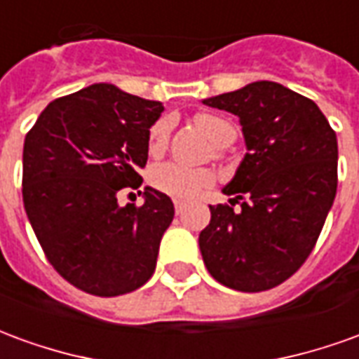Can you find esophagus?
Masks as SVG:
<instances>
[{
    "mask_svg": "<svg viewBox=\"0 0 359 359\" xmlns=\"http://www.w3.org/2000/svg\"><path fill=\"white\" fill-rule=\"evenodd\" d=\"M184 208H187V203L180 202V200H175V211H177V215H180L184 211Z\"/></svg>",
    "mask_w": 359,
    "mask_h": 359,
    "instance_id": "34e87169",
    "label": "esophagus"
}]
</instances>
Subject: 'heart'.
<instances>
[{
	"label": "heart",
	"mask_w": 359,
	"mask_h": 359,
	"mask_svg": "<svg viewBox=\"0 0 359 359\" xmlns=\"http://www.w3.org/2000/svg\"><path fill=\"white\" fill-rule=\"evenodd\" d=\"M198 126L208 134L213 144L225 146L234 140V128L231 123L217 115H198L196 118ZM169 130H171V121L161 118L156 125L149 128V151H161L169 140ZM149 182L151 187L163 192V194L177 198V200H192L200 196L203 190L213 187L215 175L208 169H190L179 163H161L156 165L149 172Z\"/></svg>",
	"instance_id": "b5f03b06"
}]
</instances>
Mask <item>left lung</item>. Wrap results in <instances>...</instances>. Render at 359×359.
Listing matches in <instances>:
<instances>
[{"label":"left lung","instance_id":"1","mask_svg":"<svg viewBox=\"0 0 359 359\" xmlns=\"http://www.w3.org/2000/svg\"><path fill=\"white\" fill-rule=\"evenodd\" d=\"M241 118L246 156L223 188L241 211L210 205L200 252L210 275L241 292L285 283L316 246L337 194V134L316 103L257 81L203 100Z\"/></svg>","mask_w":359,"mask_h":359}]
</instances>
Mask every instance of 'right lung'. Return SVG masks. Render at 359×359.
I'll return each mask as SVG.
<instances>
[{
  "mask_svg": "<svg viewBox=\"0 0 359 359\" xmlns=\"http://www.w3.org/2000/svg\"><path fill=\"white\" fill-rule=\"evenodd\" d=\"M161 111V102L100 82L51 102L25 138L28 221L53 269L84 292H133L156 271L171 198L146 187L142 205L121 208L117 194L142 184Z\"/></svg>",
  "mask_w": 359,
  "mask_h": 359,
  "instance_id": "add662e5",
  "label": "right lung"
}]
</instances>
